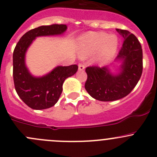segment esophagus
Wrapping results in <instances>:
<instances>
[{
  "mask_svg": "<svg viewBox=\"0 0 157 157\" xmlns=\"http://www.w3.org/2000/svg\"><path fill=\"white\" fill-rule=\"evenodd\" d=\"M78 68L80 71H83V70L85 69V66L83 64V63H79Z\"/></svg>",
  "mask_w": 157,
  "mask_h": 157,
  "instance_id": "1",
  "label": "esophagus"
}]
</instances>
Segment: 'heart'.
Masks as SVG:
<instances>
[{
  "label": "heart",
  "instance_id": "b5f03b06",
  "mask_svg": "<svg viewBox=\"0 0 157 157\" xmlns=\"http://www.w3.org/2000/svg\"><path fill=\"white\" fill-rule=\"evenodd\" d=\"M119 46L116 35L106 33H91L85 36L81 41V55L89 56L100 49V57L109 60L115 56Z\"/></svg>",
  "mask_w": 157,
  "mask_h": 157
}]
</instances>
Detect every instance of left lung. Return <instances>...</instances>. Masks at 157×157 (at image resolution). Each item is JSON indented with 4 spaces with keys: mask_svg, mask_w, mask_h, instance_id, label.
I'll use <instances>...</instances> for the list:
<instances>
[{
    "mask_svg": "<svg viewBox=\"0 0 157 157\" xmlns=\"http://www.w3.org/2000/svg\"><path fill=\"white\" fill-rule=\"evenodd\" d=\"M124 39L115 61L121 64L113 73L110 66L88 67L85 89L100 101H114L128 95L137 84L143 72V51L139 40L128 30L116 29Z\"/></svg>",
    "mask_w": 157,
    "mask_h": 157,
    "instance_id": "obj_1",
    "label": "left lung"
}]
</instances>
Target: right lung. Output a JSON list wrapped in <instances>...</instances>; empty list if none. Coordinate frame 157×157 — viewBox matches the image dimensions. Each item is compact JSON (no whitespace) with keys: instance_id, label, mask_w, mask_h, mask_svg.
Wrapping results in <instances>:
<instances>
[{"instance_id":"obj_1","label":"right lung","mask_w":157,"mask_h":157,"mask_svg":"<svg viewBox=\"0 0 157 157\" xmlns=\"http://www.w3.org/2000/svg\"><path fill=\"white\" fill-rule=\"evenodd\" d=\"M67 29L65 24L40 26L23 35L13 53V77L15 90L20 98L33 109H44L54 106L63 90V83L78 70L77 65L57 66L42 77H35L25 63L27 49L37 36L61 35Z\"/></svg>"}]
</instances>
